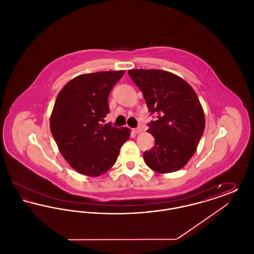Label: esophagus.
<instances>
[{"instance_id": "1", "label": "esophagus", "mask_w": 254, "mask_h": 254, "mask_svg": "<svg viewBox=\"0 0 254 254\" xmlns=\"http://www.w3.org/2000/svg\"><path fill=\"white\" fill-rule=\"evenodd\" d=\"M132 131L134 133H136V134H138V133H140V131H141V128H140V127H136V128H132Z\"/></svg>"}]
</instances>
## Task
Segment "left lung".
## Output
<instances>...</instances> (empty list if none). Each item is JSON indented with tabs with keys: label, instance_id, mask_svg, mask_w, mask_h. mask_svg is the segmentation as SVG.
Listing matches in <instances>:
<instances>
[{
	"label": "left lung",
	"instance_id": "1",
	"mask_svg": "<svg viewBox=\"0 0 254 254\" xmlns=\"http://www.w3.org/2000/svg\"><path fill=\"white\" fill-rule=\"evenodd\" d=\"M128 74L143 92L150 114L148 132L155 145L144 160L158 173L174 172L193 156L205 130V114L193 88L181 77L160 69H131Z\"/></svg>",
	"mask_w": 254,
	"mask_h": 254
}]
</instances>
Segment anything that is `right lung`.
<instances>
[{
    "label": "right lung",
    "instance_id": "right-lung-1",
    "mask_svg": "<svg viewBox=\"0 0 254 254\" xmlns=\"http://www.w3.org/2000/svg\"><path fill=\"white\" fill-rule=\"evenodd\" d=\"M124 74H82L64 85L55 101L50 131L63 157L81 174L96 177L107 172L129 139V128L102 125L109 113V93Z\"/></svg>",
    "mask_w": 254,
    "mask_h": 254
}]
</instances>
